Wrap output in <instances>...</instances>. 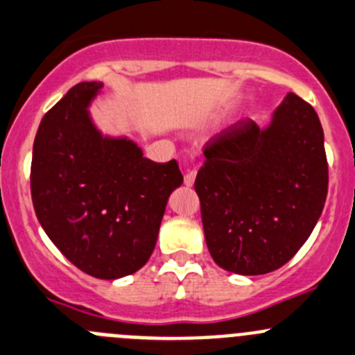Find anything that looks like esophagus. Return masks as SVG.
<instances>
[{
  "instance_id": "1",
  "label": "esophagus",
  "mask_w": 355,
  "mask_h": 355,
  "mask_svg": "<svg viewBox=\"0 0 355 355\" xmlns=\"http://www.w3.org/2000/svg\"><path fill=\"white\" fill-rule=\"evenodd\" d=\"M195 178H197V171H195V168H188L187 174H184V184H187V187H193Z\"/></svg>"
}]
</instances>
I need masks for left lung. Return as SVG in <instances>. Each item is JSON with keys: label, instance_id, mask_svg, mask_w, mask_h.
<instances>
[{"label": "left lung", "instance_id": "1", "mask_svg": "<svg viewBox=\"0 0 355 355\" xmlns=\"http://www.w3.org/2000/svg\"><path fill=\"white\" fill-rule=\"evenodd\" d=\"M195 180L212 259L239 275L281 268L306 242L327 195L315 110L289 92L265 129L242 120L205 143Z\"/></svg>", "mask_w": 355, "mask_h": 355}]
</instances>
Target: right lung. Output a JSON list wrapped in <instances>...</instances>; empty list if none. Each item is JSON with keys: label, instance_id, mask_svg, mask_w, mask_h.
Masks as SVG:
<instances>
[{"label": "right lung", "instance_id": "right-lung-1", "mask_svg": "<svg viewBox=\"0 0 355 355\" xmlns=\"http://www.w3.org/2000/svg\"><path fill=\"white\" fill-rule=\"evenodd\" d=\"M103 83L83 82L43 116L33 146L31 197L60 252L97 279L146 265L165 205L183 183L178 162L157 164L129 137L103 136L89 106Z\"/></svg>", "mask_w": 355, "mask_h": 355}]
</instances>
